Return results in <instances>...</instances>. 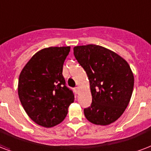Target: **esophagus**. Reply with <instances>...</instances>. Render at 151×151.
<instances>
[{"mask_svg": "<svg viewBox=\"0 0 151 151\" xmlns=\"http://www.w3.org/2000/svg\"><path fill=\"white\" fill-rule=\"evenodd\" d=\"M74 91H75V93L77 94L79 93V92H80V89H79V87H75L74 88Z\"/></svg>", "mask_w": 151, "mask_h": 151, "instance_id": "obj_1", "label": "esophagus"}]
</instances>
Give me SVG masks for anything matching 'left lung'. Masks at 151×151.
I'll return each mask as SVG.
<instances>
[{
  "label": "left lung",
  "instance_id": "8db88e82",
  "mask_svg": "<svg viewBox=\"0 0 151 151\" xmlns=\"http://www.w3.org/2000/svg\"><path fill=\"white\" fill-rule=\"evenodd\" d=\"M73 55L89 80L92 104L84 109L86 118L104 126L117 120L133 92L134 75L128 63L116 53L98 45L74 47Z\"/></svg>",
  "mask_w": 151,
  "mask_h": 151
}]
</instances>
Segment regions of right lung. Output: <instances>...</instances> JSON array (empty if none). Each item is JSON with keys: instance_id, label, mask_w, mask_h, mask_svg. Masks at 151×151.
<instances>
[{"instance_id": "1", "label": "right lung", "mask_w": 151, "mask_h": 151, "mask_svg": "<svg viewBox=\"0 0 151 151\" xmlns=\"http://www.w3.org/2000/svg\"><path fill=\"white\" fill-rule=\"evenodd\" d=\"M70 50V47L44 48L32 56L19 74V101L28 116L40 126L52 127L60 124L74 101L63 75Z\"/></svg>"}]
</instances>
